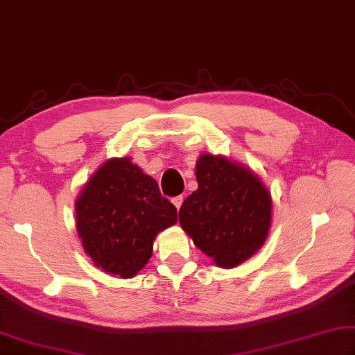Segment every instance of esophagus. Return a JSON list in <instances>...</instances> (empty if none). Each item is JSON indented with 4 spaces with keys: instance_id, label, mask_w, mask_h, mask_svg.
<instances>
[{
    "instance_id": "34e87169",
    "label": "esophagus",
    "mask_w": 355,
    "mask_h": 355,
    "mask_svg": "<svg viewBox=\"0 0 355 355\" xmlns=\"http://www.w3.org/2000/svg\"><path fill=\"white\" fill-rule=\"evenodd\" d=\"M171 202H173V206L179 210V207H181L182 202H184V198L182 196H174L173 200H171Z\"/></svg>"
}]
</instances>
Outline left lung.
I'll list each match as a JSON object with an SVG mask.
<instances>
[{
    "instance_id": "8db88e82",
    "label": "left lung",
    "mask_w": 355,
    "mask_h": 355,
    "mask_svg": "<svg viewBox=\"0 0 355 355\" xmlns=\"http://www.w3.org/2000/svg\"><path fill=\"white\" fill-rule=\"evenodd\" d=\"M196 181L179 210L181 227L216 266L235 268L268 239L270 190L251 168L214 154L198 157Z\"/></svg>"
}]
</instances>
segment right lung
Instances as JSON below:
<instances>
[{
	"label": "right lung",
	"instance_id": "right-lung-1",
	"mask_svg": "<svg viewBox=\"0 0 355 355\" xmlns=\"http://www.w3.org/2000/svg\"><path fill=\"white\" fill-rule=\"evenodd\" d=\"M76 231L87 256L105 275L130 279L153 256L157 234L178 212L130 157L105 160L74 201Z\"/></svg>",
	"mask_w": 355,
	"mask_h": 355
}]
</instances>
